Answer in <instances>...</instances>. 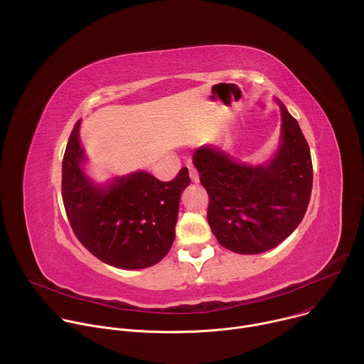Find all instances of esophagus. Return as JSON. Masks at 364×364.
Wrapping results in <instances>:
<instances>
[{
	"label": "esophagus",
	"mask_w": 364,
	"mask_h": 364,
	"mask_svg": "<svg viewBox=\"0 0 364 364\" xmlns=\"http://www.w3.org/2000/svg\"><path fill=\"white\" fill-rule=\"evenodd\" d=\"M188 171H190V178L193 183H198L200 181V177H198V173L196 171V168L193 166H188Z\"/></svg>",
	"instance_id": "esophagus-1"
}]
</instances>
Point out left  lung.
<instances>
[{
    "label": "left lung",
    "instance_id": "8db88e82",
    "mask_svg": "<svg viewBox=\"0 0 364 364\" xmlns=\"http://www.w3.org/2000/svg\"><path fill=\"white\" fill-rule=\"evenodd\" d=\"M281 135L274 157L247 164L219 144L197 148L193 164L210 197L207 220L219 243L240 255L274 249L301 223L313 188L309 146L279 99Z\"/></svg>",
    "mask_w": 364,
    "mask_h": 364
}]
</instances>
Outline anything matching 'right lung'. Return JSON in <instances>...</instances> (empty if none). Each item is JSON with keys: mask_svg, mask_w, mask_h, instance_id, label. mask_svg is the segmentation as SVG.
Returning a JSON list of instances; mask_svg holds the SVG:
<instances>
[{"mask_svg": "<svg viewBox=\"0 0 364 364\" xmlns=\"http://www.w3.org/2000/svg\"><path fill=\"white\" fill-rule=\"evenodd\" d=\"M76 122L63 157L62 194L66 215L79 242L102 262L119 269H142L168 253L188 170L163 183L139 170L95 181Z\"/></svg>", "mask_w": 364, "mask_h": 364, "instance_id": "right-lung-1", "label": "right lung"}]
</instances>
